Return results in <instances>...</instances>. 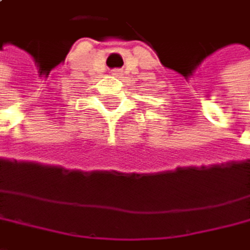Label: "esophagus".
<instances>
[{"label": "esophagus", "instance_id": "esophagus-1", "mask_svg": "<svg viewBox=\"0 0 250 250\" xmlns=\"http://www.w3.org/2000/svg\"><path fill=\"white\" fill-rule=\"evenodd\" d=\"M112 73H113V75H121V70H113Z\"/></svg>", "mask_w": 250, "mask_h": 250}]
</instances>
